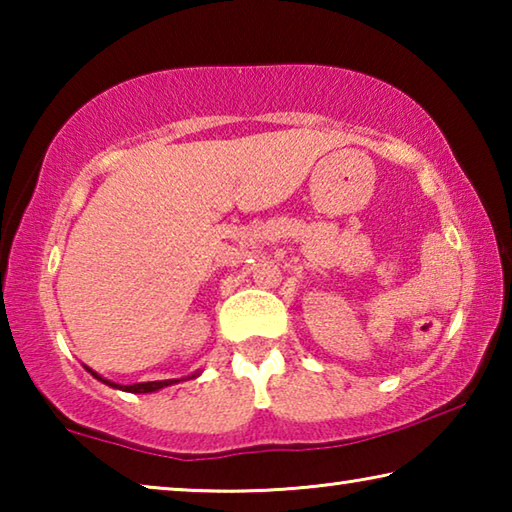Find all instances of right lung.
<instances>
[{"label":"right lung","mask_w":512,"mask_h":512,"mask_svg":"<svg viewBox=\"0 0 512 512\" xmlns=\"http://www.w3.org/2000/svg\"><path fill=\"white\" fill-rule=\"evenodd\" d=\"M90 370V368H88ZM92 372V370H90ZM94 377L97 379H101L97 372H92ZM103 384H108V386H112V388H119V391H128V393H153V391H160V388H164V386H171V384H176V381H180V379H164V381H144V384H133V386H119V384H112V381H108V379H101Z\"/></svg>","instance_id":"add662e5"}]
</instances>
